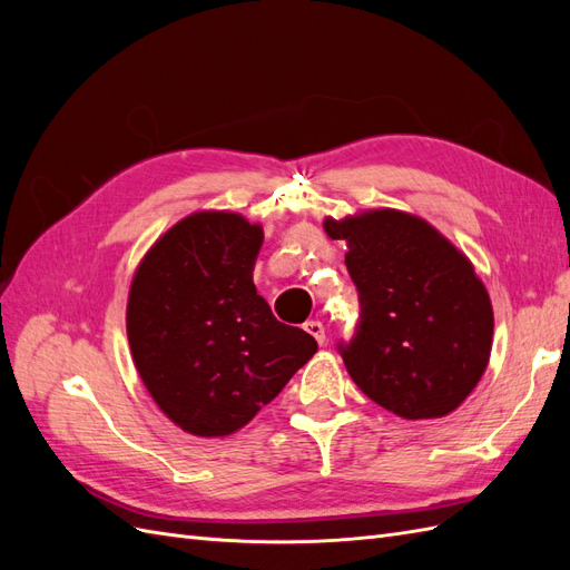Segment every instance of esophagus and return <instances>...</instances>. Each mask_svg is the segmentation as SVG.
<instances>
[{
    "instance_id": "34e87169",
    "label": "esophagus",
    "mask_w": 570,
    "mask_h": 570,
    "mask_svg": "<svg viewBox=\"0 0 570 570\" xmlns=\"http://www.w3.org/2000/svg\"><path fill=\"white\" fill-rule=\"evenodd\" d=\"M304 331H306L308 335H312L318 344L325 342V327H323L321 321H306V323H304Z\"/></svg>"
}]
</instances>
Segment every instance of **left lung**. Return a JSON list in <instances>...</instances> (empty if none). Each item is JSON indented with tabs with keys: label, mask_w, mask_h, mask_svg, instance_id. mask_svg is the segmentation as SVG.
<instances>
[{
	"label": "left lung",
	"mask_w": 570,
	"mask_h": 570,
	"mask_svg": "<svg viewBox=\"0 0 570 570\" xmlns=\"http://www.w3.org/2000/svg\"><path fill=\"white\" fill-rule=\"evenodd\" d=\"M325 233L347 243L358 292L354 337L337 344L352 381L396 416L442 419L485 373L494 316L473 264L430 223L394 209L344 220Z\"/></svg>",
	"instance_id": "8db88e82"
}]
</instances>
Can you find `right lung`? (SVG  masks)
Wrapping results in <instances>:
<instances>
[{
  "label": "right lung",
  "mask_w": 570,
  "mask_h": 570,
  "mask_svg": "<svg viewBox=\"0 0 570 570\" xmlns=\"http://www.w3.org/2000/svg\"><path fill=\"white\" fill-rule=\"evenodd\" d=\"M264 230L230 212L178 220L145 254L128 295V342L151 400L189 435L247 425L318 350L256 295Z\"/></svg>",
  "instance_id": "obj_1"
}]
</instances>
